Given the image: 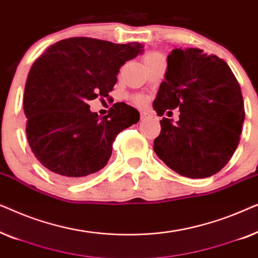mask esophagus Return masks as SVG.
Listing matches in <instances>:
<instances>
[{"label":"esophagus","instance_id":"1","mask_svg":"<svg viewBox=\"0 0 258 258\" xmlns=\"http://www.w3.org/2000/svg\"><path fill=\"white\" fill-rule=\"evenodd\" d=\"M148 117H149V114H148V112L141 111V119H142V121H144V119H147Z\"/></svg>","mask_w":258,"mask_h":258}]
</instances>
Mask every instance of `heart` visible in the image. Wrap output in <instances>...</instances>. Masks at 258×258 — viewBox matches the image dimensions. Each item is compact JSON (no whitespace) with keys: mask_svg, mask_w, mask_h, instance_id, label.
I'll return each mask as SVG.
<instances>
[{"mask_svg":"<svg viewBox=\"0 0 258 258\" xmlns=\"http://www.w3.org/2000/svg\"><path fill=\"white\" fill-rule=\"evenodd\" d=\"M160 55H161L160 52H156V51L147 52L146 56H144V62L149 61V59H151V58L157 57V56H160ZM132 101L136 105H144V104H146V97L142 96V95H135V96L132 97Z\"/></svg>","mask_w":258,"mask_h":258,"instance_id":"obj_1","label":"heart"}]
</instances>
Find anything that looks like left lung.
Returning <instances> with one entry per match:
<instances>
[{"mask_svg": "<svg viewBox=\"0 0 258 258\" xmlns=\"http://www.w3.org/2000/svg\"><path fill=\"white\" fill-rule=\"evenodd\" d=\"M176 108L179 121L161 119L155 153L185 177L215 175L234 155L245 116L241 87L227 63L201 49H174L154 109L163 116Z\"/></svg>", "mask_w": 258, "mask_h": 258, "instance_id": "obj_1", "label": "left lung"}]
</instances>
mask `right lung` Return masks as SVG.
Returning a JSON list of instances; mask_svg holds the SVG:
<instances>
[{
	"instance_id": "obj_1",
	"label": "right lung",
	"mask_w": 258,
	"mask_h": 258,
	"mask_svg": "<svg viewBox=\"0 0 258 258\" xmlns=\"http://www.w3.org/2000/svg\"><path fill=\"white\" fill-rule=\"evenodd\" d=\"M142 47L70 37L34 62L23 98L27 139L35 157L57 177L76 182L103 169L118 133L140 121L139 111L124 102L103 117L88 102L109 96L119 68Z\"/></svg>"
}]
</instances>
